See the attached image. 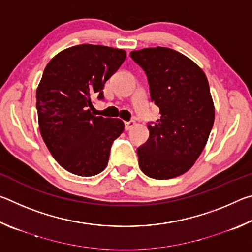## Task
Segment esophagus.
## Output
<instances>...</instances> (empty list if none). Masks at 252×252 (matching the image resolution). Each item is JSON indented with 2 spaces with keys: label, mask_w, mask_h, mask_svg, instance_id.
<instances>
[{
  "label": "esophagus",
  "mask_w": 252,
  "mask_h": 252,
  "mask_svg": "<svg viewBox=\"0 0 252 252\" xmlns=\"http://www.w3.org/2000/svg\"><path fill=\"white\" fill-rule=\"evenodd\" d=\"M125 125H126V131H127V130H131L132 127H133V126H135V121H133V120L127 121V122L125 123Z\"/></svg>",
  "instance_id": "esophagus-1"
}]
</instances>
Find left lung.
I'll return each instance as SVG.
<instances>
[{
	"label": "left lung",
	"mask_w": 252,
	"mask_h": 252,
	"mask_svg": "<svg viewBox=\"0 0 252 252\" xmlns=\"http://www.w3.org/2000/svg\"><path fill=\"white\" fill-rule=\"evenodd\" d=\"M130 57L146 72L151 101L161 113L148 123V141L136 150L140 169L157 180L181 176L201 155L215 122L207 76L192 60L169 48L132 51Z\"/></svg>",
	"instance_id": "1"
}]
</instances>
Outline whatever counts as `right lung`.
<instances>
[{
  "label": "right lung",
  "instance_id": "obj_1",
  "mask_svg": "<svg viewBox=\"0 0 252 252\" xmlns=\"http://www.w3.org/2000/svg\"><path fill=\"white\" fill-rule=\"evenodd\" d=\"M126 57L121 49L81 44L61 51L45 66L36 89L40 132L66 171L92 177L108 164L111 146L125 123L91 111L93 99L103 100L105 82Z\"/></svg>",
  "mask_w": 252,
  "mask_h": 252
}]
</instances>
